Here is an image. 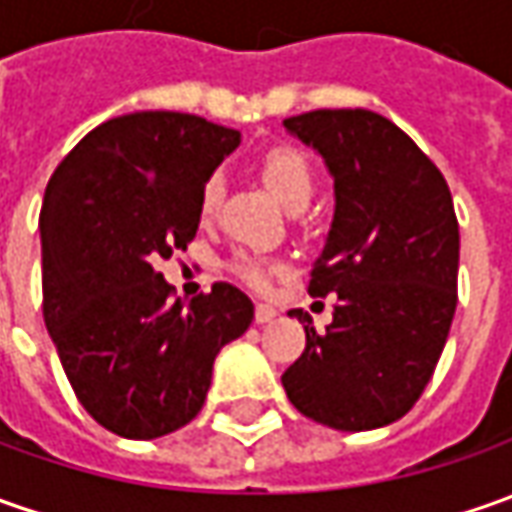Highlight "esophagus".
Here are the masks:
<instances>
[{"label":"esophagus","instance_id":"esophagus-1","mask_svg":"<svg viewBox=\"0 0 512 512\" xmlns=\"http://www.w3.org/2000/svg\"><path fill=\"white\" fill-rule=\"evenodd\" d=\"M274 317H277V309H274V306H269V303H257V309H255L257 323H272Z\"/></svg>","mask_w":512,"mask_h":512}]
</instances>
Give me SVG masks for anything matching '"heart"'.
Returning <instances> with one entry per match:
<instances>
[{"instance_id":"b5f03b06","label":"heart","mask_w":512,"mask_h":512,"mask_svg":"<svg viewBox=\"0 0 512 512\" xmlns=\"http://www.w3.org/2000/svg\"><path fill=\"white\" fill-rule=\"evenodd\" d=\"M263 178L280 201L291 209H303L314 195V172H311L306 155L291 147H274L263 158ZM223 201V175L212 172L201 186V198H198V212L203 221L215 218ZM232 272L240 280H246L255 289L269 286V266L266 260L255 255H235L232 257Z\"/></svg>"}]
</instances>
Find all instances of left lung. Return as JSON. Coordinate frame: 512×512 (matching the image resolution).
Returning a JSON list of instances; mask_svg holds the SVG:
<instances>
[{"label": "left lung", "mask_w": 512, "mask_h": 512, "mask_svg": "<svg viewBox=\"0 0 512 512\" xmlns=\"http://www.w3.org/2000/svg\"><path fill=\"white\" fill-rule=\"evenodd\" d=\"M334 178V221L309 294H337L334 320L286 368L303 416L374 431L422 397L456 311L459 223L448 181L394 121L371 110H314L283 121Z\"/></svg>", "instance_id": "obj_1"}]
</instances>
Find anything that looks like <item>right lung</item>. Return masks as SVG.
<instances>
[{
	"label": "right lung",
	"instance_id": "add662e5",
	"mask_svg": "<svg viewBox=\"0 0 512 512\" xmlns=\"http://www.w3.org/2000/svg\"><path fill=\"white\" fill-rule=\"evenodd\" d=\"M238 144V130L201 115H118L67 152L45 189V326L84 411L124 439L192 422L218 351L255 317L232 283L184 306L155 269L195 238L203 181Z\"/></svg>",
	"mask_w": 512,
	"mask_h": 512
}]
</instances>
